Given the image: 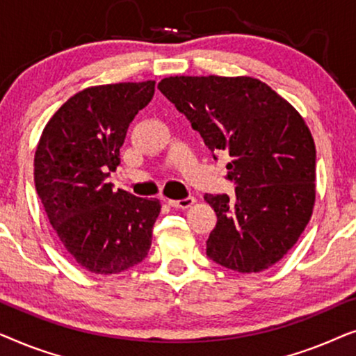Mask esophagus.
Instances as JSON below:
<instances>
[{
	"label": "esophagus",
	"mask_w": 356,
	"mask_h": 356,
	"mask_svg": "<svg viewBox=\"0 0 356 356\" xmlns=\"http://www.w3.org/2000/svg\"><path fill=\"white\" fill-rule=\"evenodd\" d=\"M194 201H196V199H194L193 196H188L184 199H178V201H168V204L175 209H188V207L193 206Z\"/></svg>",
	"instance_id": "obj_1"
}]
</instances>
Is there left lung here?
<instances>
[{
    "label": "left lung",
    "instance_id": "obj_1",
    "mask_svg": "<svg viewBox=\"0 0 356 356\" xmlns=\"http://www.w3.org/2000/svg\"><path fill=\"white\" fill-rule=\"evenodd\" d=\"M159 89L217 152H227L235 197L206 194L217 213L207 256L225 269H269L308 225L316 199V147L301 115L254 77L175 76Z\"/></svg>",
    "mask_w": 356,
    "mask_h": 356
}]
</instances>
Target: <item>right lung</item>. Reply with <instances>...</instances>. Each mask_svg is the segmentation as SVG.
Here are the masks:
<instances>
[{
    "instance_id": "right-lung-1",
    "label": "right lung",
    "mask_w": 356,
    "mask_h": 356,
    "mask_svg": "<svg viewBox=\"0 0 356 356\" xmlns=\"http://www.w3.org/2000/svg\"><path fill=\"white\" fill-rule=\"evenodd\" d=\"M155 81L84 89L48 121L33 160L38 197L58 240L94 274H120L147 257L159 199L113 191L108 177Z\"/></svg>"
}]
</instances>
